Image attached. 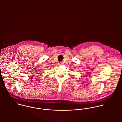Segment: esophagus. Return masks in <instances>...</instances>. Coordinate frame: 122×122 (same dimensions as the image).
<instances>
[{
    "label": "esophagus",
    "instance_id": "obj_1",
    "mask_svg": "<svg viewBox=\"0 0 122 122\" xmlns=\"http://www.w3.org/2000/svg\"><path fill=\"white\" fill-rule=\"evenodd\" d=\"M63 64V62H59V65H62Z\"/></svg>",
    "mask_w": 122,
    "mask_h": 122
}]
</instances>
